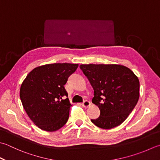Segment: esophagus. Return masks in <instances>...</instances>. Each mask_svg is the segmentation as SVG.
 Instances as JSON below:
<instances>
[{
    "mask_svg": "<svg viewBox=\"0 0 160 160\" xmlns=\"http://www.w3.org/2000/svg\"><path fill=\"white\" fill-rule=\"evenodd\" d=\"M90 105H91V102L89 101H84L82 102V106H83L84 108H85L89 107Z\"/></svg>",
    "mask_w": 160,
    "mask_h": 160,
    "instance_id": "34e87169",
    "label": "esophagus"
}]
</instances>
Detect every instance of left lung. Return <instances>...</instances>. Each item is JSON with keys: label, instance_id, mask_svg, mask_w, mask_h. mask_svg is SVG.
<instances>
[{"label": "left lung", "instance_id": "left-lung-1", "mask_svg": "<svg viewBox=\"0 0 160 160\" xmlns=\"http://www.w3.org/2000/svg\"><path fill=\"white\" fill-rule=\"evenodd\" d=\"M94 93L92 102L101 110L92 123L102 129L121 125L139 98V81L130 68L118 64H81Z\"/></svg>", "mask_w": 160, "mask_h": 160}]
</instances>
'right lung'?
<instances>
[{
  "label": "right lung",
  "instance_id": "obj_1",
  "mask_svg": "<svg viewBox=\"0 0 160 160\" xmlns=\"http://www.w3.org/2000/svg\"><path fill=\"white\" fill-rule=\"evenodd\" d=\"M78 67V64L68 63L41 66L30 71L22 83V105L40 129L53 132L67 122L71 105L64 85ZM64 96L67 98L63 99Z\"/></svg>",
  "mask_w": 160,
  "mask_h": 160
}]
</instances>
